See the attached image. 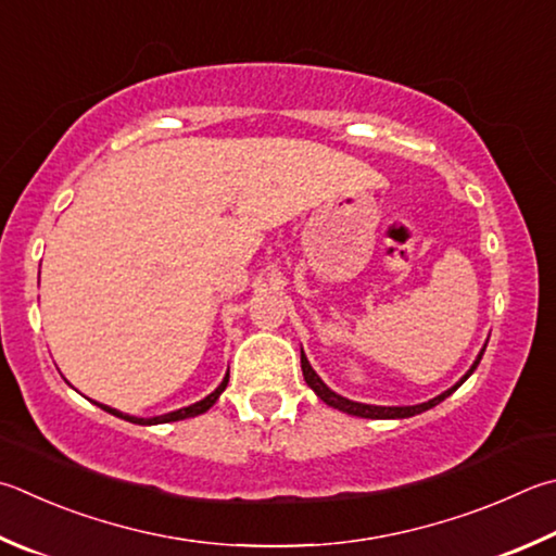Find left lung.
<instances>
[{
    "mask_svg": "<svg viewBox=\"0 0 556 556\" xmlns=\"http://www.w3.org/2000/svg\"><path fill=\"white\" fill-rule=\"evenodd\" d=\"M483 350H486V345L481 348V352H479V357L473 359V365L469 367V371L467 375H464L457 383H454L452 389H447V391H442L440 396H435V399H430V401H426V403H418V406H369V403H357V401H350V399H345V396H340V393H336L332 389H328L326 387V381H323L316 371H313V367L308 365V359H306V355H304V350H301V371H304V379H306V383L308 387L316 391V396L323 401V403H328V406H332V408H338V410H342V413H348V416H357V418H410V416H418V413H422V410H428V408H432V406H438V403H442L445 401L450 393H454L457 391L464 381H467L471 375H473V369L479 367V362H481V355H483Z\"/></svg>",
    "mask_w": 556,
    "mask_h": 556,
    "instance_id": "1",
    "label": "left lung"
}]
</instances>
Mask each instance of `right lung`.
I'll return each mask as SVG.
<instances>
[{
	"label": "right lung",
	"instance_id": "1",
	"mask_svg": "<svg viewBox=\"0 0 556 556\" xmlns=\"http://www.w3.org/2000/svg\"><path fill=\"white\" fill-rule=\"evenodd\" d=\"M226 387H228V375L224 377V381L218 383V389H216V391H211L206 399H201V401H197V403H191V406H187V408H179V410H173V413H165V416H155V418H136V416H128V413H121V410H116V408L104 406V403H97V401H92V403H97V406L102 408V410L111 413V416L124 418V420H128V422H136V426H157V422H175V420H185V418L201 416V413H206L211 406H214V403L218 401V396H220V393H224V389H226Z\"/></svg>",
	"mask_w": 556,
	"mask_h": 556
}]
</instances>
